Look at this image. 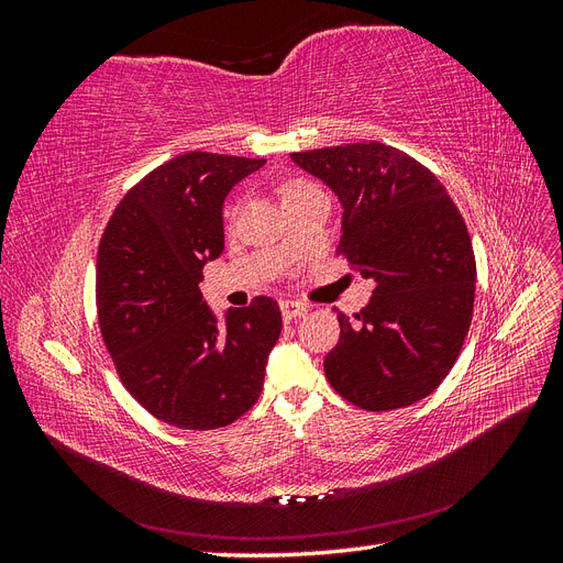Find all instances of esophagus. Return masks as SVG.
<instances>
[{"instance_id": "34e87169", "label": "esophagus", "mask_w": 563, "mask_h": 563, "mask_svg": "<svg viewBox=\"0 0 563 563\" xmlns=\"http://www.w3.org/2000/svg\"><path fill=\"white\" fill-rule=\"evenodd\" d=\"M279 308H282V317H284V321H291V319H298L300 314H305V305L302 302H294V300H282L279 302Z\"/></svg>"}]
</instances>
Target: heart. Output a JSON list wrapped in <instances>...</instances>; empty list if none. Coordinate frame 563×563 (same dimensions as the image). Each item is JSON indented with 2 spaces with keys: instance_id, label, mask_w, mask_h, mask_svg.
I'll list each match as a JSON object with an SVG mask.
<instances>
[{
  "instance_id": "heart-1",
  "label": "heart",
  "mask_w": 563,
  "mask_h": 563,
  "mask_svg": "<svg viewBox=\"0 0 563 563\" xmlns=\"http://www.w3.org/2000/svg\"><path fill=\"white\" fill-rule=\"evenodd\" d=\"M305 190H312V185L302 183V180H294V183H288V185L284 187L282 199H284V197H291V195H298V192H305Z\"/></svg>"
}]
</instances>
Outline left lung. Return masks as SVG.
I'll return each mask as SVG.
<instances>
[{
	"label": "left lung",
	"mask_w": 563,
	"mask_h": 563,
	"mask_svg": "<svg viewBox=\"0 0 563 563\" xmlns=\"http://www.w3.org/2000/svg\"><path fill=\"white\" fill-rule=\"evenodd\" d=\"M343 207L338 253L376 282L323 373L366 411L411 406L441 385L463 350L474 310L476 263L467 225L446 187L406 152L378 141L294 152Z\"/></svg>",
	"instance_id": "left-lung-1"
}]
</instances>
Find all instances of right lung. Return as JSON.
Listing matches in <instances>:
<instances>
[{
	"instance_id": "right-lung-1",
	"label": "right lung",
	"mask_w": 563,
	"mask_h": 563,
	"mask_svg": "<svg viewBox=\"0 0 563 563\" xmlns=\"http://www.w3.org/2000/svg\"><path fill=\"white\" fill-rule=\"evenodd\" d=\"M265 159L187 152L119 201L96 261L100 333L131 397L180 430L225 428L258 401L282 333L277 300L220 323L201 269L225 249L223 203Z\"/></svg>"
}]
</instances>
